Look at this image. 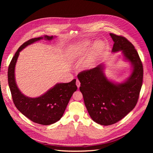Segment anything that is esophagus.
Listing matches in <instances>:
<instances>
[{"mask_svg":"<svg viewBox=\"0 0 153 153\" xmlns=\"http://www.w3.org/2000/svg\"><path fill=\"white\" fill-rule=\"evenodd\" d=\"M76 85H77V88H79V87H80V82H79V80H77H77H76Z\"/></svg>","mask_w":153,"mask_h":153,"instance_id":"34e87169","label":"esophagus"}]
</instances>
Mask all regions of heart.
I'll return each instance as SVG.
<instances>
[{
    "instance_id": "b5f03b06",
    "label": "heart",
    "mask_w": 153,
    "mask_h": 153,
    "mask_svg": "<svg viewBox=\"0 0 153 153\" xmlns=\"http://www.w3.org/2000/svg\"><path fill=\"white\" fill-rule=\"evenodd\" d=\"M104 48V43L102 42H97L94 48L93 49L90 56L87 57L82 64V68L84 69H87L90 68L94 64L95 60H96L98 56L102 52ZM87 49H78L77 48L73 47L70 48L68 53V58L71 61H75L83 57L86 55Z\"/></svg>"
}]
</instances>
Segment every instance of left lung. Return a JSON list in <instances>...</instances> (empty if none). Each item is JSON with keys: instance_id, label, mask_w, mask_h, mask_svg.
<instances>
[{"instance_id": "left-lung-1", "label": "left lung", "mask_w": 153, "mask_h": 153, "mask_svg": "<svg viewBox=\"0 0 153 153\" xmlns=\"http://www.w3.org/2000/svg\"><path fill=\"white\" fill-rule=\"evenodd\" d=\"M110 35L114 42L112 53L122 51L124 59L132 65L129 77L122 83L110 80L104 73L103 64L77 75L87 111L95 122L105 126L119 122L133 110L143 76L142 63L134 45L123 36Z\"/></svg>"}]
</instances>
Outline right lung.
I'll use <instances>...</instances> for the list:
<instances>
[{
  "instance_id": "1",
  "label": "right lung",
  "mask_w": 153,
  "mask_h": 153,
  "mask_svg": "<svg viewBox=\"0 0 153 153\" xmlns=\"http://www.w3.org/2000/svg\"><path fill=\"white\" fill-rule=\"evenodd\" d=\"M56 36H44L31 39L22 45L13 57L8 70V81L13 102L19 111L33 122L48 125L60 119L77 88L76 79L69 83H58L37 97L25 96L19 89L15 79V67L19 53L28 45L43 39L51 40Z\"/></svg>"
}]
</instances>
